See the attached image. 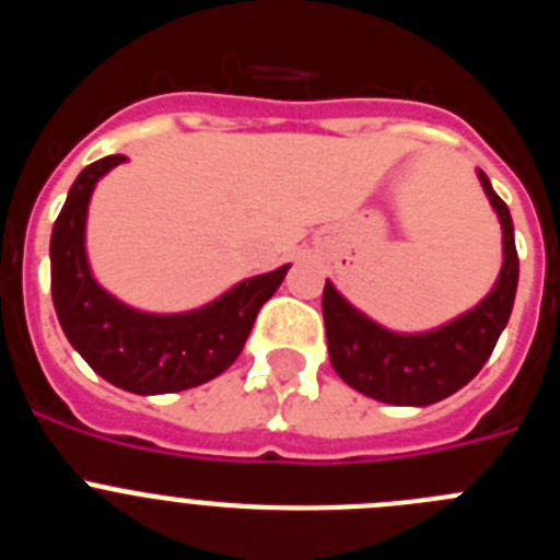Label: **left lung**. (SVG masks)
I'll return each mask as SVG.
<instances>
[{"label":"left lung","mask_w":560,"mask_h":560,"mask_svg":"<svg viewBox=\"0 0 560 560\" xmlns=\"http://www.w3.org/2000/svg\"><path fill=\"white\" fill-rule=\"evenodd\" d=\"M477 173L502 221L504 244L497 285L477 308L429 334H393L355 311L334 283H325L323 316L330 364L359 393L395 407H429L465 387L491 359L516 300L518 255L511 210L493 192L488 176Z\"/></svg>","instance_id":"left-lung-1"}]
</instances>
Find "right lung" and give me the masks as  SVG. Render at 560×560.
Segmentation results:
<instances>
[{"instance_id": "right-lung-1", "label": "right lung", "mask_w": 560, "mask_h": 560, "mask_svg": "<svg viewBox=\"0 0 560 560\" xmlns=\"http://www.w3.org/2000/svg\"><path fill=\"white\" fill-rule=\"evenodd\" d=\"M122 153L83 167L69 187L49 237L52 305L69 345L97 375L137 395L179 393L224 373L241 355L257 311L280 289L289 266L237 283L219 300L187 314H145L114 300L89 271L86 210L97 179Z\"/></svg>"}]
</instances>
